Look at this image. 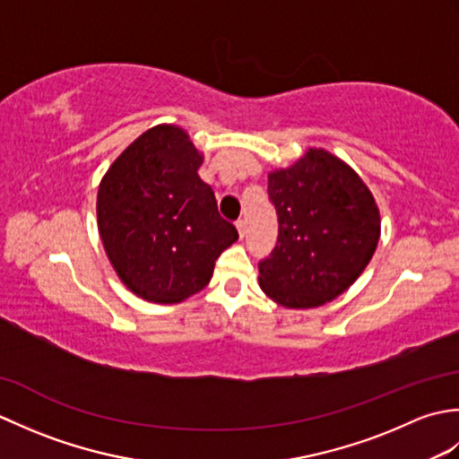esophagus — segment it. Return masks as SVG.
<instances>
[{"label":"esophagus","instance_id":"1","mask_svg":"<svg viewBox=\"0 0 459 459\" xmlns=\"http://www.w3.org/2000/svg\"><path fill=\"white\" fill-rule=\"evenodd\" d=\"M235 224H237V230H238L240 238H245V232H247V221H245V219H238Z\"/></svg>","mask_w":459,"mask_h":459}]
</instances>
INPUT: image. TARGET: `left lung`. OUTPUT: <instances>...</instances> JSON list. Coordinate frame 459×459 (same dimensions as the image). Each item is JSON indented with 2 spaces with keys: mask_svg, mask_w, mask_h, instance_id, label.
<instances>
[{
  "mask_svg": "<svg viewBox=\"0 0 459 459\" xmlns=\"http://www.w3.org/2000/svg\"><path fill=\"white\" fill-rule=\"evenodd\" d=\"M278 240L258 262L260 288L284 307H317L353 284L375 255L380 214L363 179L325 150L309 148L268 175Z\"/></svg>",
  "mask_w": 459,
  "mask_h": 459,
  "instance_id": "left-lung-1",
  "label": "left lung"
}]
</instances>
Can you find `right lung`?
<instances>
[{
    "instance_id": "obj_1",
    "label": "right lung",
    "mask_w": 459,
    "mask_h": 459,
    "mask_svg": "<svg viewBox=\"0 0 459 459\" xmlns=\"http://www.w3.org/2000/svg\"><path fill=\"white\" fill-rule=\"evenodd\" d=\"M203 155L179 126L161 124L126 148L100 181L96 214L106 255L135 296L179 304L209 284L238 238L197 169Z\"/></svg>"
}]
</instances>
